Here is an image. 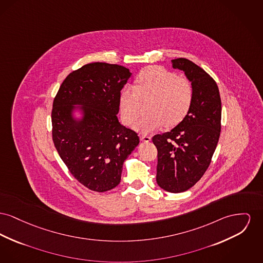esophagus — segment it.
Returning a JSON list of instances; mask_svg holds the SVG:
<instances>
[{"mask_svg":"<svg viewBox=\"0 0 263 263\" xmlns=\"http://www.w3.org/2000/svg\"><path fill=\"white\" fill-rule=\"evenodd\" d=\"M140 139L143 142H150L151 141V137L148 135H140Z\"/></svg>","mask_w":263,"mask_h":263,"instance_id":"esophagus-1","label":"esophagus"}]
</instances>
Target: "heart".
<instances>
[{"label":"heart","instance_id":"b5f03b06","mask_svg":"<svg viewBox=\"0 0 263 263\" xmlns=\"http://www.w3.org/2000/svg\"><path fill=\"white\" fill-rule=\"evenodd\" d=\"M152 97L151 112L133 125L141 133H151L166 124L173 127L180 123L193 103V87L187 79L162 66H150L135 78V87L126 85L119 94L120 115L126 125H132L139 113L141 99Z\"/></svg>","mask_w":263,"mask_h":263}]
</instances>
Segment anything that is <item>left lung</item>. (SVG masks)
Returning <instances> with one entry per match:
<instances>
[{"label": "left lung", "mask_w": 263, "mask_h": 263, "mask_svg": "<svg viewBox=\"0 0 263 263\" xmlns=\"http://www.w3.org/2000/svg\"><path fill=\"white\" fill-rule=\"evenodd\" d=\"M193 87V103L185 118L169 132L153 137L158 150L157 184L169 193L195 185L211 164L220 135L221 101L216 81L186 59L172 61Z\"/></svg>", "instance_id": "obj_1"}]
</instances>
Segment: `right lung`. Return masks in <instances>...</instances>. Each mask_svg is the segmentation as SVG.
<instances>
[{
	"label": "right lung",
	"instance_id": "obj_1",
	"mask_svg": "<svg viewBox=\"0 0 263 263\" xmlns=\"http://www.w3.org/2000/svg\"><path fill=\"white\" fill-rule=\"evenodd\" d=\"M130 70L93 62L69 73L51 112L52 140L79 183L103 193L119 185L124 161L139 144L137 133L120 124L119 94Z\"/></svg>",
	"mask_w": 263,
	"mask_h": 263
}]
</instances>
